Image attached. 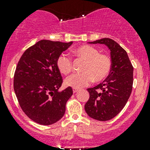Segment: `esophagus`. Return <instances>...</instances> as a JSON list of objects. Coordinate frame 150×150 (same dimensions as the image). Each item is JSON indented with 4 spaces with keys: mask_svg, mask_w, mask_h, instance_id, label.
Instances as JSON below:
<instances>
[{
    "mask_svg": "<svg viewBox=\"0 0 150 150\" xmlns=\"http://www.w3.org/2000/svg\"><path fill=\"white\" fill-rule=\"evenodd\" d=\"M72 91H73V93H76V92H78V91H79V89L78 88H73V89H72Z\"/></svg>",
    "mask_w": 150,
    "mask_h": 150,
    "instance_id": "1",
    "label": "esophagus"
}]
</instances>
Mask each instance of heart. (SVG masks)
I'll use <instances>...</instances> for the list:
<instances>
[{"mask_svg": "<svg viewBox=\"0 0 150 150\" xmlns=\"http://www.w3.org/2000/svg\"><path fill=\"white\" fill-rule=\"evenodd\" d=\"M78 57L86 60L81 73H74L66 78L65 83L75 88L85 87L93 82L102 81L107 77L111 69L112 62L110 57L99 54V50L88 45L80 46L74 51ZM60 72L68 75L72 71V61L67 54H61L57 61Z\"/></svg>", "mask_w": 150, "mask_h": 150, "instance_id": "obj_1", "label": "heart"}]
</instances>
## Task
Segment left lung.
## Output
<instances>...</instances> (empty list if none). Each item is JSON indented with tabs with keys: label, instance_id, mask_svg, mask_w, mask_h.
Instances as JSON below:
<instances>
[{
	"label": "left lung",
	"instance_id": "obj_1",
	"mask_svg": "<svg viewBox=\"0 0 150 150\" xmlns=\"http://www.w3.org/2000/svg\"><path fill=\"white\" fill-rule=\"evenodd\" d=\"M89 43L104 44L110 50V74L100 84L87 89L90 97L85 104L89 117L107 121L115 117L128 102L132 91L134 67L126 51L115 40L105 38Z\"/></svg>",
	"mask_w": 150,
	"mask_h": 150
}]
</instances>
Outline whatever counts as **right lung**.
<instances>
[{
    "mask_svg": "<svg viewBox=\"0 0 150 150\" xmlns=\"http://www.w3.org/2000/svg\"><path fill=\"white\" fill-rule=\"evenodd\" d=\"M72 42L41 40L21 57L13 77V89L21 108L29 118L43 125L64 116L73 92L69 86L59 91L63 82L57 66L58 57Z\"/></svg>",
    "mask_w": 150,
    "mask_h": 150,
    "instance_id": "add662e5",
    "label": "right lung"
}]
</instances>
